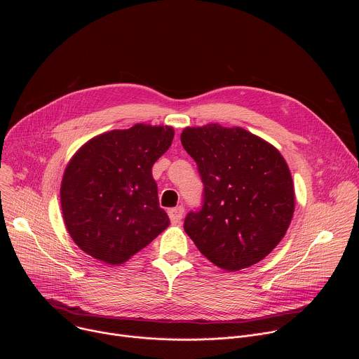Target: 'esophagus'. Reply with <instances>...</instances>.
<instances>
[{"instance_id":"obj_1","label":"esophagus","mask_w":359,"mask_h":359,"mask_svg":"<svg viewBox=\"0 0 359 359\" xmlns=\"http://www.w3.org/2000/svg\"><path fill=\"white\" fill-rule=\"evenodd\" d=\"M183 215H184V209L182 206L169 210V217H170V222L173 224H179L182 222V219H183Z\"/></svg>"}]
</instances>
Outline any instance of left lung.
I'll list each match as a JSON object with an SVG mask.
<instances>
[{
  "label": "left lung",
  "mask_w": 359,
  "mask_h": 359,
  "mask_svg": "<svg viewBox=\"0 0 359 359\" xmlns=\"http://www.w3.org/2000/svg\"><path fill=\"white\" fill-rule=\"evenodd\" d=\"M180 140L204 184L203 208L186 216L184 231L226 271L257 264L283 240L295 209L283 155L238 126L184 128Z\"/></svg>",
  "instance_id": "8db88e82"
}]
</instances>
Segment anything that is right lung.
<instances>
[{
	"instance_id": "1",
	"label": "right lung",
	"mask_w": 359,
	"mask_h": 359,
	"mask_svg": "<svg viewBox=\"0 0 359 359\" xmlns=\"http://www.w3.org/2000/svg\"><path fill=\"white\" fill-rule=\"evenodd\" d=\"M173 136L172 126L137 123L92 137L71 158L61 183L62 216L75 244L95 260L119 266L170 224L151 166Z\"/></svg>"
}]
</instances>
